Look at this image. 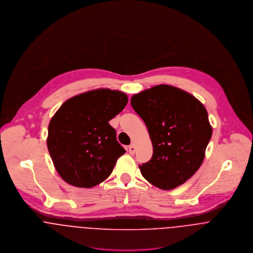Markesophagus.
Returning <instances> with one entry per match:
<instances>
[{"mask_svg": "<svg viewBox=\"0 0 253 253\" xmlns=\"http://www.w3.org/2000/svg\"><path fill=\"white\" fill-rule=\"evenodd\" d=\"M128 150H129V152H130L131 154H134L135 151H136V146H135V144H134V143L130 144L129 147H128Z\"/></svg>", "mask_w": 253, "mask_h": 253, "instance_id": "esophagus-1", "label": "esophagus"}]
</instances>
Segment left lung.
I'll list each match as a JSON object with an SVG mask.
<instances>
[{
	"label": "left lung",
	"mask_w": 253,
	"mask_h": 253,
	"mask_svg": "<svg viewBox=\"0 0 253 253\" xmlns=\"http://www.w3.org/2000/svg\"><path fill=\"white\" fill-rule=\"evenodd\" d=\"M131 105L153 146L151 159L140 165L142 176L163 190L181 185L201 167L211 138L206 108L190 93L166 84L135 94Z\"/></svg>",
	"instance_id": "obj_1"
}]
</instances>
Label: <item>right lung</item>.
I'll use <instances>...</instances> for the list:
<instances>
[{
	"label": "right lung",
	"mask_w": 253,
	"mask_h": 253,
	"mask_svg": "<svg viewBox=\"0 0 253 253\" xmlns=\"http://www.w3.org/2000/svg\"><path fill=\"white\" fill-rule=\"evenodd\" d=\"M128 103L125 93L96 89L67 100L48 125L47 148L59 175L76 187L90 188L112 173L126 151L109 121Z\"/></svg>",
	"instance_id": "1"
}]
</instances>
